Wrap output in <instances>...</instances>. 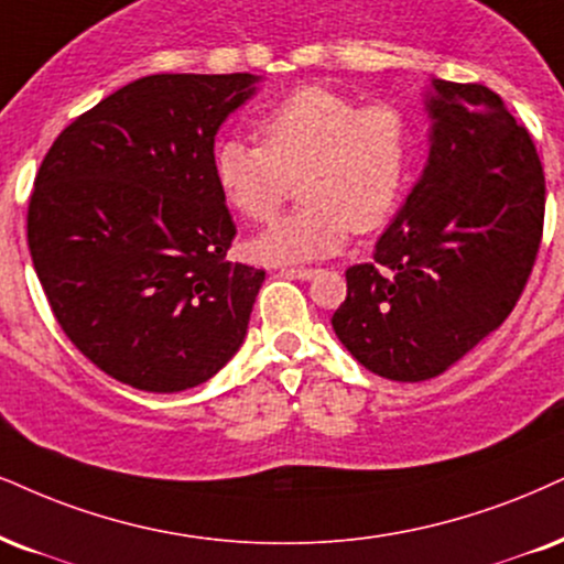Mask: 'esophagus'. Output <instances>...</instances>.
Segmentation results:
<instances>
[{"label":"esophagus","mask_w":564,"mask_h":564,"mask_svg":"<svg viewBox=\"0 0 564 564\" xmlns=\"http://www.w3.org/2000/svg\"><path fill=\"white\" fill-rule=\"evenodd\" d=\"M282 274L295 276V280H314V276L318 274V269H314V267H290V269H282Z\"/></svg>","instance_id":"34e87169"}]
</instances>
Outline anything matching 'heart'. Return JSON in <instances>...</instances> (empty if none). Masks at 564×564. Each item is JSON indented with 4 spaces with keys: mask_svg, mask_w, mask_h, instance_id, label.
<instances>
[{
    "mask_svg": "<svg viewBox=\"0 0 564 564\" xmlns=\"http://www.w3.org/2000/svg\"><path fill=\"white\" fill-rule=\"evenodd\" d=\"M263 143L225 138L214 151L221 196L242 217L269 221L293 196L295 212L253 240L269 263L322 259L347 235L384 227L400 206L413 164V128L394 104H364L332 88L305 86L259 120Z\"/></svg>",
    "mask_w": 564,
    "mask_h": 564,
    "instance_id": "b5f03b06",
    "label": "heart"
}]
</instances>
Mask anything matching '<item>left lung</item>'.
Masks as SVG:
<instances>
[{
  "mask_svg": "<svg viewBox=\"0 0 564 564\" xmlns=\"http://www.w3.org/2000/svg\"><path fill=\"white\" fill-rule=\"evenodd\" d=\"M429 166L373 259L345 271L337 337L394 381L442 373L510 316L544 235V166L502 96L434 80Z\"/></svg>",
  "mask_w": 564,
  "mask_h": 564,
  "instance_id": "obj_1",
  "label": "left lung"
}]
</instances>
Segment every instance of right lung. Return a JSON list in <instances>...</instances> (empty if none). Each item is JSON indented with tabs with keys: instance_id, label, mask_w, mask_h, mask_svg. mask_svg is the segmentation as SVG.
Masks as SVG:
<instances>
[{
	"instance_id": "right-lung-1",
	"label": "right lung",
	"mask_w": 564,
	"mask_h": 564,
	"mask_svg": "<svg viewBox=\"0 0 564 564\" xmlns=\"http://www.w3.org/2000/svg\"><path fill=\"white\" fill-rule=\"evenodd\" d=\"M250 73L145 75L54 138L28 200V248L69 343L107 377L183 392L238 352L267 271L227 261L238 227L214 135Z\"/></svg>"
}]
</instances>
